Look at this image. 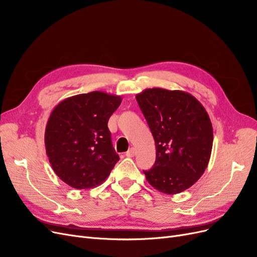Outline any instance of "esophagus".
<instances>
[{"label": "esophagus", "mask_w": 257, "mask_h": 257, "mask_svg": "<svg viewBox=\"0 0 257 257\" xmlns=\"http://www.w3.org/2000/svg\"><path fill=\"white\" fill-rule=\"evenodd\" d=\"M135 154H136V149H135V148H131V149L125 153V155H126L127 158H133Z\"/></svg>", "instance_id": "1"}]
</instances>
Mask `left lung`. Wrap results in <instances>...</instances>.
Returning <instances> with one entry per match:
<instances>
[{
	"label": "left lung",
	"instance_id": "8db88e82",
	"mask_svg": "<svg viewBox=\"0 0 257 257\" xmlns=\"http://www.w3.org/2000/svg\"><path fill=\"white\" fill-rule=\"evenodd\" d=\"M157 148L147 181L164 194L181 193L203 176L211 157L213 130L198 100L179 90L146 89L136 95Z\"/></svg>",
	"mask_w": 257,
	"mask_h": 257
}]
</instances>
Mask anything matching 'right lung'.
<instances>
[{
    "mask_svg": "<svg viewBox=\"0 0 257 257\" xmlns=\"http://www.w3.org/2000/svg\"><path fill=\"white\" fill-rule=\"evenodd\" d=\"M119 95L93 91L60 102L45 130L46 153L53 172L77 190L103 183L120 160L108 120L120 106Z\"/></svg>",
    "mask_w": 257,
    "mask_h": 257,
    "instance_id": "add662e5",
    "label": "right lung"
}]
</instances>
